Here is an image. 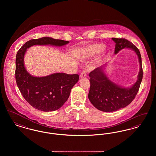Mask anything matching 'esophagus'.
I'll list each match as a JSON object with an SVG mask.
<instances>
[{"label": "esophagus", "mask_w": 156, "mask_h": 156, "mask_svg": "<svg viewBox=\"0 0 156 156\" xmlns=\"http://www.w3.org/2000/svg\"><path fill=\"white\" fill-rule=\"evenodd\" d=\"M87 76V71L85 70H83L82 71L81 74H80V77H85Z\"/></svg>", "instance_id": "34e87169"}]
</instances>
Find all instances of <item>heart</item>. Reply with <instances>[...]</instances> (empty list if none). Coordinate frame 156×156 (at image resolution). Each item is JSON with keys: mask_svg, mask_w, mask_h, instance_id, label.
<instances>
[{"mask_svg": "<svg viewBox=\"0 0 156 156\" xmlns=\"http://www.w3.org/2000/svg\"><path fill=\"white\" fill-rule=\"evenodd\" d=\"M105 49V45L101 44H94L89 45L85 50V56L87 58L93 57L103 52Z\"/></svg>", "mask_w": 156, "mask_h": 156, "instance_id": "1", "label": "heart"}]
</instances>
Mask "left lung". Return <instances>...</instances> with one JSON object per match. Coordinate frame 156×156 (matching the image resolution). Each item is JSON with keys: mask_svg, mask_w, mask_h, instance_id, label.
Returning a JSON list of instances; mask_svg holds the SVG:
<instances>
[{"mask_svg": "<svg viewBox=\"0 0 156 156\" xmlns=\"http://www.w3.org/2000/svg\"><path fill=\"white\" fill-rule=\"evenodd\" d=\"M116 43L115 53L124 48L133 50L136 52L140 65L138 80L130 88H123L111 81L105 74L103 67H98L89 73L90 89L88 98L97 109L101 111H116L130 104L136 96L143 78V68L140 52L137 47L125 38H112Z\"/></svg>", "mask_w": 156, "mask_h": 156, "instance_id": "8db88e82", "label": "left lung"}]
</instances>
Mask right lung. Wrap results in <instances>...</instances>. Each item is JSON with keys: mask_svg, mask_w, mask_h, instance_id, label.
I'll list each match as a JSON object with an SVG mask.
<instances>
[{"mask_svg": "<svg viewBox=\"0 0 156 156\" xmlns=\"http://www.w3.org/2000/svg\"><path fill=\"white\" fill-rule=\"evenodd\" d=\"M68 41L42 37L27 41L17 52L15 78L23 97L33 108L44 112L59 109L68 99L71 90L79 80L78 74L56 73L44 77H34L29 74L24 66L26 49L34 45L62 46Z\"/></svg>", "mask_w": 156, "mask_h": 156, "instance_id": "1", "label": "right lung"}]
</instances>
